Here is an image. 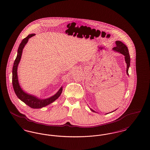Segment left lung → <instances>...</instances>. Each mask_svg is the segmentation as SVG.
<instances>
[{"mask_svg": "<svg viewBox=\"0 0 150 150\" xmlns=\"http://www.w3.org/2000/svg\"><path fill=\"white\" fill-rule=\"evenodd\" d=\"M116 46L114 48H112V50H114L115 52H117L119 53H121L122 54H123L124 56V58H125V62L127 64V74L129 75L128 70L129 66H130V56L129 54L128 49V47L126 46V45H125L122 42H121V41L119 40H117L116 41ZM90 110L93 112H97L95 111H94L93 109H92L91 108H89ZM117 109H116L114 111H112L111 112H113L115 111H116ZM110 112V113H111Z\"/></svg>", "mask_w": 150, "mask_h": 150, "instance_id": "obj_1", "label": "left lung"}]
</instances>
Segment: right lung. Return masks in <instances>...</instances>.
<instances>
[{
	"instance_id": "obj_1",
	"label": "right lung",
	"mask_w": 150,
	"mask_h": 150,
	"mask_svg": "<svg viewBox=\"0 0 150 150\" xmlns=\"http://www.w3.org/2000/svg\"><path fill=\"white\" fill-rule=\"evenodd\" d=\"M34 35H35V34H29L26 38H25L22 40L21 43H20L19 45L18 49L17 50V55L14 61L12 69V84L13 86L14 92L20 100L31 108H41L49 105L50 104L53 103L56 100H57L62 92L63 87L61 86L57 93L54 94L53 96L47 98L42 99L39 98L36 96L26 92L22 89L21 86L20 85L17 74V69L21 58L22 51L25 46L28 42L29 39Z\"/></svg>"
}]
</instances>
